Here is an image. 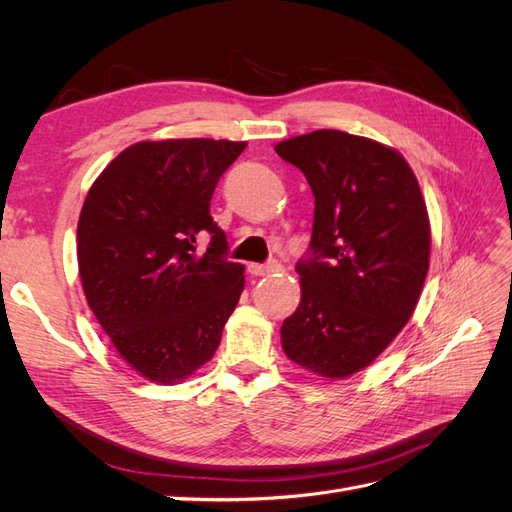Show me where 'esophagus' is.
Returning a JSON list of instances; mask_svg holds the SVG:
<instances>
[{"label":"esophagus","instance_id":"obj_1","mask_svg":"<svg viewBox=\"0 0 512 512\" xmlns=\"http://www.w3.org/2000/svg\"><path fill=\"white\" fill-rule=\"evenodd\" d=\"M247 269H250L252 275L260 277V275H271V273L282 271V265H280V262H275V260H273V262H267V265H256V262H252V265L247 267Z\"/></svg>","mask_w":512,"mask_h":512}]
</instances>
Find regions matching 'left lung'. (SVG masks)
<instances>
[{
    "label": "left lung",
    "mask_w": 512,
    "mask_h": 512,
    "mask_svg": "<svg viewBox=\"0 0 512 512\" xmlns=\"http://www.w3.org/2000/svg\"><path fill=\"white\" fill-rule=\"evenodd\" d=\"M314 194L312 258L282 324L290 361L327 380L374 363L412 318L429 271L431 226L406 158L365 136L316 130L275 145Z\"/></svg>",
    "instance_id": "8db88e82"
}]
</instances>
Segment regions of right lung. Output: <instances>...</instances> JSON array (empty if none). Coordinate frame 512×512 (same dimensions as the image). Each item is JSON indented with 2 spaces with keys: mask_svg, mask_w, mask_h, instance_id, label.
Masks as SVG:
<instances>
[{
  "mask_svg": "<svg viewBox=\"0 0 512 512\" xmlns=\"http://www.w3.org/2000/svg\"><path fill=\"white\" fill-rule=\"evenodd\" d=\"M247 143L166 138L123 149L91 185L76 228L87 305L134 371L177 384L213 359L245 286L209 215ZM212 235L205 255L195 239Z\"/></svg>",
  "mask_w": 512,
  "mask_h": 512,
  "instance_id": "obj_1",
  "label": "right lung"
}]
</instances>
